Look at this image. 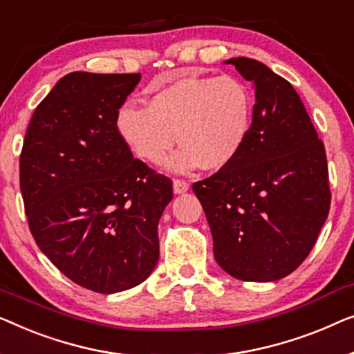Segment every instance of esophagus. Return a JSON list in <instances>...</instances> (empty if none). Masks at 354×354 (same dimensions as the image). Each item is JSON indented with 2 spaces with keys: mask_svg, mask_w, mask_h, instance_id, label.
Segmentation results:
<instances>
[{
  "mask_svg": "<svg viewBox=\"0 0 354 354\" xmlns=\"http://www.w3.org/2000/svg\"><path fill=\"white\" fill-rule=\"evenodd\" d=\"M173 191H175V194L187 192L189 191V183L183 181V179H175V181H173Z\"/></svg>",
  "mask_w": 354,
  "mask_h": 354,
  "instance_id": "1",
  "label": "esophagus"
}]
</instances>
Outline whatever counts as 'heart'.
<instances>
[{
  "instance_id": "b5f03b06",
  "label": "heart",
  "mask_w": 354,
  "mask_h": 354,
  "mask_svg": "<svg viewBox=\"0 0 354 354\" xmlns=\"http://www.w3.org/2000/svg\"><path fill=\"white\" fill-rule=\"evenodd\" d=\"M253 120V96L236 77H186L156 89L146 107L131 104L117 113V131L151 165L168 160L175 171H218L236 160Z\"/></svg>"
}]
</instances>
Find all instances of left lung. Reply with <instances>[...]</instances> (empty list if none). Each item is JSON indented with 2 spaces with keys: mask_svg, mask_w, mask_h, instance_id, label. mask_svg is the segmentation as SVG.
I'll list each match as a JSON object with an SVG mask.
<instances>
[{
  "mask_svg": "<svg viewBox=\"0 0 354 354\" xmlns=\"http://www.w3.org/2000/svg\"><path fill=\"white\" fill-rule=\"evenodd\" d=\"M225 64L255 89L252 129L236 160L192 189L218 265L241 281L274 282L305 261L327 220L324 144L287 80L255 59Z\"/></svg>",
  "mask_w": 354,
  "mask_h": 354,
  "instance_id": "8db88e82",
  "label": "left lung"
}]
</instances>
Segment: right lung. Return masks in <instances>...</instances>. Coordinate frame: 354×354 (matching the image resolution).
<instances>
[{
	"label": "right lung",
	"mask_w": 354,
	"mask_h": 354,
	"mask_svg": "<svg viewBox=\"0 0 354 354\" xmlns=\"http://www.w3.org/2000/svg\"><path fill=\"white\" fill-rule=\"evenodd\" d=\"M141 73L72 72L30 120L21 191L32 236L62 274L97 293L136 287L158 261L170 178L133 153L117 113Z\"/></svg>",
	"instance_id": "add662e5"
}]
</instances>
